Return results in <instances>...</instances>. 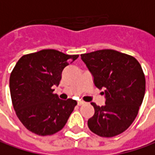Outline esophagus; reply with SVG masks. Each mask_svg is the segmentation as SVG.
Masks as SVG:
<instances>
[{
    "instance_id": "34e87169",
    "label": "esophagus",
    "mask_w": 155,
    "mask_h": 155,
    "mask_svg": "<svg viewBox=\"0 0 155 155\" xmlns=\"http://www.w3.org/2000/svg\"><path fill=\"white\" fill-rule=\"evenodd\" d=\"M84 103H85L84 101H78V106H81V105H83Z\"/></svg>"
}]
</instances>
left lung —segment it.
<instances>
[{"label": "left lung", "instance_id": "8db88e82", "mask_svg": "<svg viewBox=\"0 0 155 155\" xmlns=\"http://www.w3.org/2000/svg\"><path fill=\"white\" fill-rule=\"evenodd\" d=\"M94 76V85L104 89L106 104L97 106L87 120L91 131L101 137H114L126 131L143 101L146 80L139 61L129 54L101 49L81 54Z\"/></svg>", "mask_w": 155, "mask_h": 155}]
</instances>
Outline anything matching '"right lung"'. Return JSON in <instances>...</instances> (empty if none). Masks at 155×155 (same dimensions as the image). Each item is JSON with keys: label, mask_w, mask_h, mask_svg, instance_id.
Wrapping results in <instances>:
<instances>
[{"label": "right lung", "mask_w": 155, "mask_h": 155, "mask_svg": "<svg viewBox=\"0 0 155 155\" xmlns=\"http://www.w3.org/2000/svg\"><path fill=\"white\" fill-rule=\"evenodd\" d=\"M78 57L43 49L17 61L9 79L11 99L17 117L28 130L46 136L64 127L77 101L61 100L53 87L59 85L68 62Z\"/></svg>", "instance_id": "1"}]
</instances>
